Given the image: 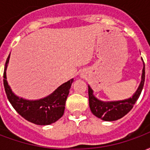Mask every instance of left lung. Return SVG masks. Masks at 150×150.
I'll list each match as a JSON object with an SVG mask.
<instances>
[{
    "label": "left lung",
    "instance_id": "8db88e82",
    "mask_svg": "<svg viewBox=\"0 0 150 150\" xmlns=\"http://www.w3.org/2000/svg\"><path fill=\"white\" fill-rule=\"evenodd\" d=\"M145 63L142 70V81L137 90L132 97L125 100L115 101V102H103L97 100L93 96V91L88 86V96H89V106L91 112L98 118H100L105 121H113L122 118L131 111L133 105L138 100L140 95L145 83Z\"/></svg>",
    "mask_w": 150,
    "mask_h": 150
}]
</instances>
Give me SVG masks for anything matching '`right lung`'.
I'll use <instances>...</instances> for the list:
<instances>
[{"instance_id": "obj_1", "label": "right lung", "mask_w": 150, "mask_h": 150, "mask_svg": "<svg viewBox=\"0 0 150 150\" xmlns=\"http://www.w3.org/2000/svg\"><path fill=\"white\" fill-rule=\"evenodd\" d=\"M9 55L7 58L4 70V87L8 100L23 118L38 125H47L54 123L64 114L67 98L71 87L73 79L69 80L56 89L49 96L39 100H26L16 96L6 81L5 70L7 67Z\"/></svg>"}]
</instances>
